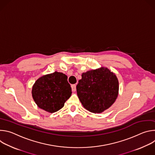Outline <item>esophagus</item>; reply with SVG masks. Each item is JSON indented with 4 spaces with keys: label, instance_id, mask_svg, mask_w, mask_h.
I'll return each mask as SVG.
<instances>
[{
    "label": "esophagus",
    "instance_id": "34e87169",
    "mask_svg": "<svg viewBox=\"0 0 155 155\" xmlns=\"http://www.w3.org/2000/svg\"><path fill=\"white\" fill-rule=\"evenodd\" d=\"M71 87H72V90L73 92H75L76 91V84H72Z\"/></svg>",
    "mask_w": 155,
    "mask_h": 155
}]
</instances>
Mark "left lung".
Masks as SVG:
<instances>
[{
    "label": "left lung",
    "mask_w": 155,
    "mask_h": 155,
    "mask_svg": "<svg viewBox=\"0 0 155 155\" xmlns=\"http://www.w3.org/2000/svg\"><path fill=\"white\" fill-rule=\"evenodd\" d=\"M119 83L115 74L106 68L83 73L77 85L78 97L88 111L103 112L116 101Z\"/></svg>",
    "instance_id": "obj_1"
}]
</instances>
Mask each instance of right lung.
<instances>
[{
	"instance_id": "obj_1",
	"label": "right lung",
	"mask_w": 155,
	"mask_h": 155,
	"mask_svg": "<svg viewBox=\"0 0 155 155\" xmlns=\"http://www.w3.org/2000/svg\"><path fill=\"white\" fill-rule=\"evenodd\" d=\"M71 94L67 75L58 72L40 77L32 89V97L37 106L51 114L62 108Z\"/></svg>"
}]
</instances>
